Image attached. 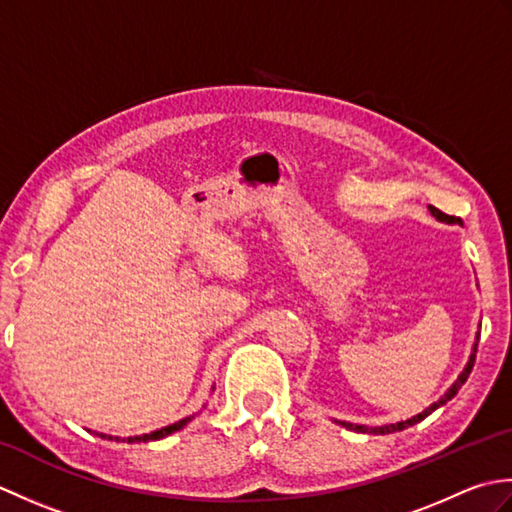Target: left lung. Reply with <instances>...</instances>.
<instances>
[{
    "mask_svg": "<svg viewBox=\"0 0 512 512\" xmlns=\"http://www.w3.org/2000/svg\"><path fill=\"white\" fill-rule=\"evenodd\" d=\"M429 211H431V215L436 217V220H440V222H447V224H455V222H460V217H453V215H447V213H442L440 209H436V206H429ZM477 341H480V332H477ZM477 341H475V345H473V352H471V358H469V363H466V367L462 369V374L458 376V380H455V383L447 389V394H444L438 402H433L431 407H427L424 409L422 413H418V416H413V418H409V420H402V422H396V424H383V427H365V424H352V422H341L345 429H352V431H358V433H380V436H385V433H396V431H402V429H407V427H411V424H416V422H420V420H424L429 416V413H433L436 411L438 407H442V405H447V402L458 394L460 391V387L466 383V378H469V374H471V369H473V365H475V354H477Z\"/></svg>",
    "mask_w": 512,
    "mask_h": 512,
    "instance_id": "left-lung-1",
    "label": "left lung"
}]
</instances>
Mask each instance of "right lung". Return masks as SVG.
Listing matches in <instances>:
<instances>
[{"label": "right lung", "mask_w": 512, "mask_h": 512, "mask_svg": "<svg viewBox=\"0 0 512 512\" xmlns=\"http://www.w3.org/2000/svg\"><path fill=\"white\" fill-rule=\"evenodd\" d=\"M191 418L193 416H189V418H182V420H178V422H173V424H169V427H162V429H158V431H151V433H145V436H134V438H125L127 442H151V440H160V438H167V436H171L173 431H180L182 427H187V424L191 422ZM96 436H101V438H107V440H121V438H112V436H105V433H96ZM123 440V442H125Z\"/></svg>", "instance_id": "obj_1"}]
</instances>
